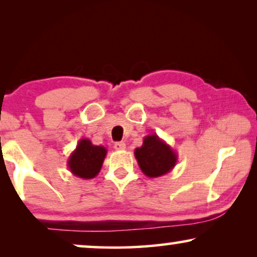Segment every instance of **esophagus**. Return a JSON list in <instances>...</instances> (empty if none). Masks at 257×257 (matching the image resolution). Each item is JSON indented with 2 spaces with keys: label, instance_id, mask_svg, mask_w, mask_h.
Instances as JSON below:
<instances>
[{
  "label": "esophagus",
  "instance_id": "esophagus-1",
  "mask_svg": "<svg viewBox=\"0 0 257 257\" xmlns=\"http://www.w3.org/2000/svg\"><path fill=\"white\" fill-rule=\"evenodd\" d=\"M126 149V144L122 142H118L114 144V150L115 151H124Z\"/></svg>",
  "mask_w": 257,
  "mask_h": 257
}]
</instances>
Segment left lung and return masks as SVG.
Masks as SVG:
<instances>
[{"label":"left lung","instance_id":"obj_1","mask_svg":"<svg viewBox=\"0 0 257 257\" xmlns=\"http://www.w3.org/2000/svg\"><path fill=\"white\" fill-rule=\"evenodd\" d=\"M135 157L140 170L146 177L158 178L173 170L178 154L157 133L144 138L143 145L135 150Z\"/></svg>","mask_w":257,"mask_h":257}]
</instances>
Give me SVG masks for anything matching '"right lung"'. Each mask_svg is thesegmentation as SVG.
I'll return each instance as SVG.
<instances>
[{"label": "right lung", "mask_w": 257, "mask_h": 257, "mask_svg": "<svg viewBox=\"0 0 257 257\" xmlns=\"http://www.w3.org/2000/svg\"><path fill=\"white\" fill-rule=\"evenodd\" d=\"M106 153L104 146L93 145L86 138L80 139L68 159L69 170L78 178L93 179L99 173Z\"/></svg>", "instance_id": "add662e5"}]
</instances>
